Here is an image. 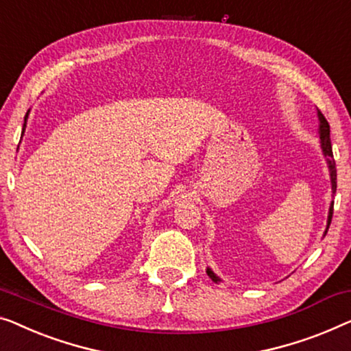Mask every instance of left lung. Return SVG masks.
Segmentation results:
<instances>
[{
    "mask_svg": "<svg viewBox=\"0 0 351 351\" xmlns=\"http://www.w3.org/2000/svg\"><path fill=\"white\" fill-rule=\"evenodd\" d=\"M317 115H318V121H319V126H318L319 147H322V152H323L324 158H326L328 169H329V177H331V190H332V196H334V193H336V188H337V171H336V161H334V156H332L331 138H329V123H328V120L324 119V115H323L322 112H319L318 109H317ZM332 207H334V201L331 202V206H329L328 223H326V231H324V236H326V232H328V230H329V225H331V220H332ZM206 272H207V276H209L215 283H220V282H221V278L218 277L217 274L213 272L210 267H207Z\"/></svg>",
    "mask_w": 351,
    "mask_h": 351,
    "instance_id": "obj_1",
    "label": "left lung"
}]
</instances>
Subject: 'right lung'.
Here are the masks:
<instances>
[{"label": "right lung", "mask_w": 351, "mask_h": 351, "mask_svg": "<svg viewBox=\"0 0 351 351\" xmlns=\"http://www.w3.org/2000/svg\"><path fill=\"white\" fill-rule=\"evenodd\" d=\"M28 115H29V109H28V112H27V115H25V123H23V131H25V126H27V119H28ZM23 131H22V134H23Z\"/></svg>", "instance_id": "obj_1"}]
</instances>
